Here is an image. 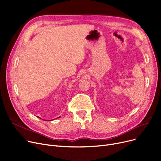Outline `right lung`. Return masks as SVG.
<instances>
[{"label":"right lung","mask_w":161,"mask_h":161,"mask_svg":"<svg viewBox=\"0 0 161 161\" xmlns=\"http://www.w3.org/2000/svg\"><path fill=\"white\" fill-rule=\"evenodd\" d=\"M60 117H61V116H60ZM58 117H57V118H58Z\"/></svg>","instance_id":"1"}]
</instances>
